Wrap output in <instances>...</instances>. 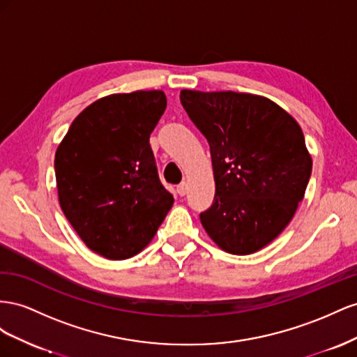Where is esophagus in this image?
Returning a JSON list of instances; mask_svg holds the SVG:
<instances>
[{"label": "esophagus", "mask_w": 357, "mask_h": 357, "mask_svg": "<svg viewBox=\"0 0 357 357\" xmlns=\"http://www.w3.org/2000/svg\"><path fill=\"white\" fill-rule=\"evenodd\" d=\"M176 191H178L179 196H185L187 192H188V184H187V182H182V184H179Z\"/></svg>", "instance_id": "obj_1"}]
</instances>
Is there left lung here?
Returning <instances> with one entry per match:
<instances>
[{
  "label": "left lung",
  "mask_w": 357,
  "mask_h": 357,
  "mask_svg": "<svg viewBox=\"0 0 357 357\" xmlns=\"http://www.w3.org/2000/svg\"><path fill=\"white\" fill-rule=\"evenodd\" d=\"M181 103L206 137L215 181L203 229L226 252L247 256L287 227L312 170L302 128L272 100L182 89Z\"/></svg>",
  "instance_id": "left-lung-1"
}]
</instances>
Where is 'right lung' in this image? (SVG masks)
I'll use <instances>...</instances> for the list:
<instances>
[{
    "instance_id": "add662e5",
    "label": "right lung",
    "mask_w": 357,
    "mask_h": 357,
    "mask_svg": "<svg viewBox=\"0 0 357 357\" xmlns=\"http://www.w3.org/2000/svg\"><path fill=\"white\" fill-rule=\"evenodd\" d=\"M166 105L160 89L98 98L56 148L59 206L85 245L109 260L144 250L173 205L149 145Z\"/></svg>"
}]
</instances>
